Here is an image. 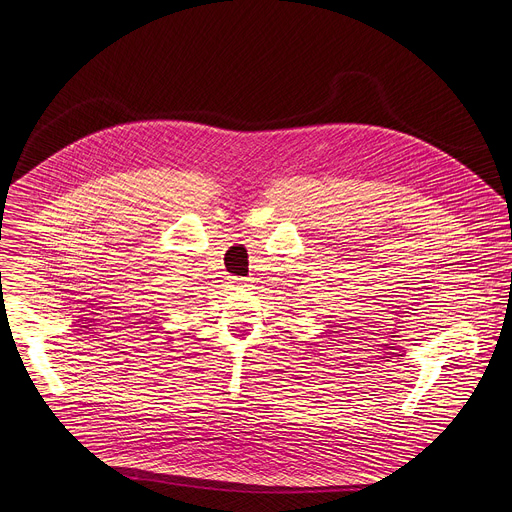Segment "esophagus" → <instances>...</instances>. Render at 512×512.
Here are the masks:
<instances>
[{
	"instance_id": "1",
	"label": "esophagus",
	"mask_w": 512,
	"mask_h": 512,
	"mask_svg": "<svg viewBox=\"0 0 512 512\" xmlns=\"http://www.w3.org/2000/svg\"><path fill=\"white\" fill-rule=\"evenodd\" d=\"M230 286H232L234 290H248V288H252L250 280H244V278H232V280H230Z\"/></svg>"
}]
</instances>
